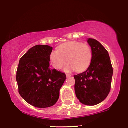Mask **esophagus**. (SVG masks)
Segmentation results:
<instances>
[{"label": "esophagus", "instance_id": "obj_1", "mask_svg": "<svg viewBox=\"0 0 128 128\" xmlns=\"http://www.w3.org/2000/svg\"><path fill=\"white\" fill-rule=\"evenodd\" d=\"M66 76L67 78H68V77L71 76V74H66Z\"/></svg>", "mask_w": 128, "mask_h": 128}]
</instances>
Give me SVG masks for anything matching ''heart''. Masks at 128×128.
Here are the masks:
<instances>
[{
	"label": "heart",
	"mask_w": 128,
	"mask_h": 128,
	"mask_svg": "<svg viewBox=\"0 0 128 128\" xmlns=\"http://www.w3.org/2000/svg\"><path fill=\"white\" fill-rule=\"evenodd\" d=\"M92 59V50L89 44L80 42L71 41L61 44L57 50L50 52L49 60L54 68L60 70L69 62L64 71L70 72L76 70L83 71L88 68Z\"/></svg>",
	"instance_id": "1"
}]
</instances>
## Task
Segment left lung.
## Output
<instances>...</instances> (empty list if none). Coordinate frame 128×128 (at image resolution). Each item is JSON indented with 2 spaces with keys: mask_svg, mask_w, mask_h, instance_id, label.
<instances>
[{
  "mask_svg": "<svg viewBox=\"0 0 128 128\" xmlns=\"http://www.w3.org/2000/svg\"><path fill=\"white\" fill-rule=\"evenodd\" d=\"M88 43L92 50L89 68L74 75L75 94L81 103L95 106L104 100L110 92L113 69L107 50L96 39Z\"/></svg>",
  "mask_w": 128,
  "mask_h": 128,
  "instance_id": "1",
  "label": "left lung"
}]
</instances>
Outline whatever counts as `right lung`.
<instances>
[{
    "instance_id": "add662e5",
    "label": "right lung",
    "mask_w": 128,
    "mask_h": 128,
    "mask_svg": "<svg viewBox=\"0 0 128 128\" xmlns=\"http://www.w3.org/2000/svg\"><path fill=\"white\" fill-rule=\"evenodd\" d=\"M53 48L35 46L20 58L16 80L18 92L25 101L38 108L52 107L60 96L66 80L65 73L50 68L49 54Z\"/></svg>"
}]
</instances>
